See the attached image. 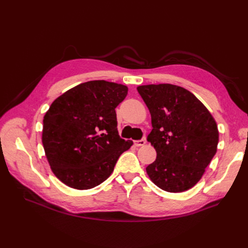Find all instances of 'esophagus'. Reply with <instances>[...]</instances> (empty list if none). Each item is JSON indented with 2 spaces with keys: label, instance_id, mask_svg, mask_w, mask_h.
I'll list each match as a JSON object with an SVG mask.
<instances>
[{
  "label": "esophagus",
  "instance_id": "obj_1",
  "mask_svg": "<svg viewBox=\"0 0 248 248\" xmlns=\"http://www.w3.org/2000/svg\"><path fill=\"white\" fill-rule=\"evenodd\" d=\"M145 144H146V139H142V140H136V141H134V145H136L137 147L144 146Z\"/></svg>",
  "mask_w": 248,
  "mask_h": 248
}]
</instances>
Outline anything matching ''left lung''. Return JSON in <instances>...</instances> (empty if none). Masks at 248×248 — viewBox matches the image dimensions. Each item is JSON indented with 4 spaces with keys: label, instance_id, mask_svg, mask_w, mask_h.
<instances>
[{
    "label": "left lung",
    "instance_id": "obj_1",
    "mask_svg": "<svg viewBox=\"0 0 248 248\" xmlns=\"http://www.w3.org/2000/svg\"><path fill=\"white\" fill-rule=\"evenodd\" d=\"M151 114L147 138L156 160L146 168L151 181L169 192L196 185L211 162L218 145V129L207 108L188 90L159 84L138 87Z\"/></svg>",
    "mask_w": 248,
    "mask_h": 248
}]
</instances>
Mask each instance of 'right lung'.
I'll use <instances>...</instances> for the list:
<instances>
[{
    "label": "right lung",
    "mask_w": 248,
    "mask_h": 248,
    "mask_svg": "<svg viewBox=\"0 0 248 248\" xmlns=\"http://www.w3.org/2000/svg\"><path fill=\"white\" fill-rule=\"evenodd\" d=\"M128 92L121 84L90 80L66 91L43 118L42 144L55 176L74 189H90L110 176L133 142L120 138L115 108Z\"/></svg>",
    "instance_id": "right-lung-1"
}]
</instances>
